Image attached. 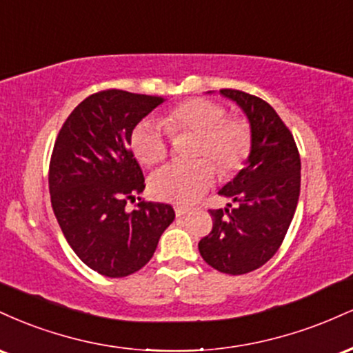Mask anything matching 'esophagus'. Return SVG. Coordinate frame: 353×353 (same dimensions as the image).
Segmentation results:
<instances>
[{
    "label": "esophagus",
    "mask_w": 353,
    "mask_h": 353,
    "mask_svg": "<svg viewBox=\"0 0 353 353\" xmlns=\"http://www.w3.org/2000/svg\"><path fill=\"white\" fill-rule=\"evenodd\" d=\"M174 210H176V216H177V217H184L185 214H188L190 209H189V208H182V205H177V208L174 209Z\"/></svg>",
    "instance_id": "1"
}]
</instances>
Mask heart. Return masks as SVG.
I'll return each mask as SVG.
<instances>
[{
  "label": "heart",
  "instance_id": "b5f03b06",
  "mask_svg": "<svg viewBox=\"0 0 353 353\" xmlns=\"http://www.w3.org/2000/svg\"><path fill=\"white\" fill-rule=\"evenodd\" d=\"M194 132V157L190 164H168L149 179V190L156 199L172 204H192L214 184L217 169L224 176L245 164L252 148L249 124L241 117H228L225 108L210 99L182 101L164 116L163 124L145 119L131 134V149L144 165L163 163L169 152L168 134ZM208 157L211 161L205 159Z\"/></svg>",
  "mask_w": 353,
  "mask_h": 353
}]
</instances>
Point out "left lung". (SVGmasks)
Returning a JSON list of instances; mask_svg holds the SVG:
<instances>
[{
    "label": "left lung",
    "mask_w": 353,
    "mask_h": 353,
    "mask_svg": "<svg viewBox=\"0 0 353 353\" xmlns=\"http://www.w3.org/2000/svg\"><path fill=\"white\" fill-rule=\"evenodd\" d=\"M219 92L245 114L252 148L244 169L219 190L232 204L210 210L214 225L201 239L199 252L219 272L242 275L272 259L289 230L301 194V156L287 125L264 99L237 89Z\"/></svg>",
    "instance_id": "obj_1"
}]
</instances>
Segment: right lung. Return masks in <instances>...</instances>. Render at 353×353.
I'll list each match as a JSON object with an SVG mask.
<instances>
[{
    "label": "right lung",
    "instance_id": "1",
    "mask_svg": "<svg viewBox=\"0 0 353 353\" xmlns=\"http://www.w3.org/2000/svg\"><path fill=\"white\" fill-rule=\"evenodd\" d=\"M164 101L119 89L91 94L68 117L52 149L50 194L59 228L81 261L106 277L143 269L176 217L163 202L141 201L125 210L145 188L129 151L131 134Z\"/></svg>",
    "mask_w": 353,
    "mask_h": 353
}]
</instances>
